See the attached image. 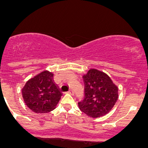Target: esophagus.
<instances>
[{
	"instance_id": "obj_1",
	"label": "esophagus",
	"mask_w": 148,
	"mask_h": 148,
	"mask_svg": "<svg viewBox=\"0 0 148 148\" xmlns=\"http://www.w3.org/2000/svg\"><path fill=\"white\" fill-rule=\"evenodd\" d=\"M68 93H70L71 95H74V91L73 90H70L69 91H68Z\"/></svg>"
}]
</instances>
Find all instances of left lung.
I'll return each mask as SVG.
<instances>
[{
	"label": "left lung",
	"mask_w": 148,
	"mask_h": 148,
	"mask_svg": "<svg viewBox=\"0 0 148 148\" xmlns=\"http://www.w3.org/2000/svg\"><path fill=\"white\" fill-rule=\"evenodd\" d=\"M84 99L78 102L80 110L90 117L97 118L109 113L118 99V88L107 74L90 69L83 76Z\"/></svg>",
	"instance_id": "obj_1"
}]
</instances>
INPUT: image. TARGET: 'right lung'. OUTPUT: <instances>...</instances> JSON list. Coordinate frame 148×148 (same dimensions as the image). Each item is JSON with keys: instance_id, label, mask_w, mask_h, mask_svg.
<instances>
[{"instance_id": "add662e5", "label": "right lung", "mask_w": 148, "mask_h": 148, "mask_svg": "<svg viewBox=\"0 0 148 148\" xmlns=\"http://www.w3.org/2000/svg\"><path fill=\"white\" fill-rule=\"evenodd\" d=\"M53 74L45 71L28 80L22 88L26 106L36 113H47L55 109L62 96Z\"/></svg>"}]
</instances>
